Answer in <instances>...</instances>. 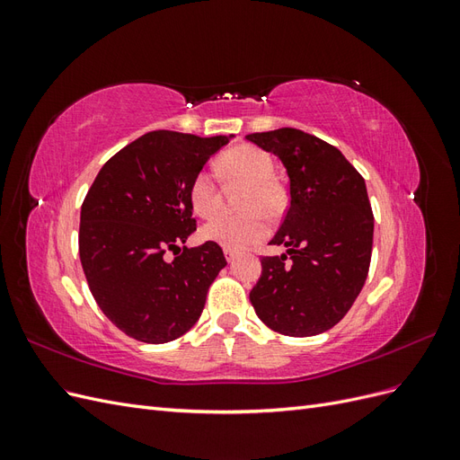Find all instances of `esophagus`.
Here are the masks:
<instances>
[{
    "label": "esophagus",
    "instance_id": "obj_1",
    "mask_svg": "<svg viewBox=\"0 0 460 460\" xmlns=\"http://www.w3.org/2000/svg\"><path fill=\"white\" fill-rule=\"evenodd\" d=\"M225 255H226V261H228V262H234V259L238 257V252H235V249L225 247Z\"/></svg>",
    "mask_w": 460,
    "mask_h": 460
}]
</instances>
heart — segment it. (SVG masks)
I'll use <instances>...</instances> for the list:
<instances>
[{"label":"heart","instance_id":"1","mask_svg":"<svg viewBox=\"0 0 460 460\" xmlns=\"http://www.w3.org/2000/svg\"><path fill=\"white\" fill-rule=\"evenodd\" d=\"M217 171L228 186H245L240 198V208L245 213L211 220L201 228V238L228 249H243L267 238V217H280L286 207V191L272 176V157L255 146H234L222 153ZM188 198L198 217H215L220 207L215 176L208 171H199L191 178Z\"/></svg>","mask_w":460,"mask_h":460}]
</instances>
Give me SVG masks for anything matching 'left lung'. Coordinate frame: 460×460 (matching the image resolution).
Returning a JSON list of instances; mask_svg holds the SVG:
<instances>
[{
    "mask_svg": "<svg viewBox=\"0 0 460 460\" xmlns=\"http://www.w3.org/2000/svg\"><path fill=\"white\" fill-rule=\"evenodd\" d=\"M245 137L280 157L289 176V207L270 240L288 253L261 259L249 299L269 328L316 336L347 314L368 276L374 215L365 178L313 134L278 128Z\"/></svg>",
    "mask_w": 460,
    "mask_h": 460,
    "instance_id": "8db88e82",
    "label": "left lung"
}]
</instances>
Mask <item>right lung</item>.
Listing matches in <instances>:
<instances>
[{
    "instance_id": "1",
    "label": "right lung",
    "mask_w": 460,
    "mask_h": 460,
    "mask_svg": "<svg viewBox=\"0 0 460 460\" xmlns=\"http://www.w3.org/2000/svg\"><path fill=\"white\" fill-rule=\"evenodd\" d=\"M226 142V136L147 132L102 166L82 203L78 253L92 296L137 341L166 343L188 332L226 267L218 243L180 247L198 230L191 178Z\"/></svg>"
}]
</instances>
